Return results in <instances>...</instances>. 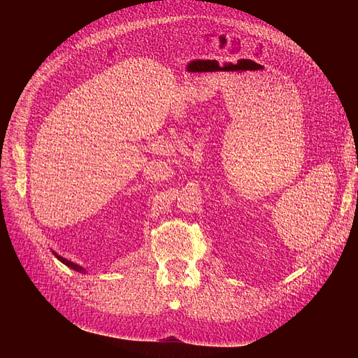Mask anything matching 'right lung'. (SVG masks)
<instances>
[{"mask_svg":"<svg viewBox=\"0 0 358 358\" xmlns=\"http://www.w3.org/2000/svg\"><path fill=\"white\" fill-rule=\"evenodd\" d=\"M53 255H55L61 263H64L66 266H69L70 268H73V270H76V272H80V273H83V272H86V270L82 267V266H79V264H76V263H73V262H69V259H66V258H62L61 255H58L57 252H53Z\"/></svg>","mask_w":358,"mask_h":358,"instance_id":"add662e5","label":"right lung"}]
</instances>
